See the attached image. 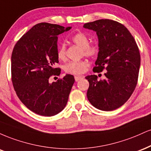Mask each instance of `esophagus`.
Here are the masks:
<instances>
[{"label":"esophagus","instance_id":"esophagus-1","mask_svg":"<svg viewBox=\"0 0 151 151\" xmlns=\"http://www.w3.org/2000/svg\"><path fill=\"white\" fill-rule=\"evenodd\" d=\"M83 76H75V81H78L80 80L83 79Z\"/></svg>","mask_w":151,"mask_h":151}]
</instances>
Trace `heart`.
<instances>
[{"label":"heart","mask_w":151,"mask_h":151,"mask_svg":"<svg viewBox=\"0 0 151 151\" xmlns=\"http://www.w3.org/2000/svg\"><path fill=\"white\" fill-rule=\"evenodd\" d=\"M70 40L74 44L82 48V51H81L82 55H84L87 57L93 58L98 54V46L94 43H89V38L86 34L83 32L76 33L71 37ZM57 56L60 60H62V61L65 60L66 58V47H65V44H61L58 48ZM87 67H88V63L84 60L72 61L68 62L65 65L64 70L67 73L78 75V74L83 73L86 71Z\"/></svg>","instance_id":"obj_1"}]
</instances>
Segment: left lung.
Here are the masks:
<instances>
[{
	"label": "left lung",
	"instance_id": "obj_1",
	"mask_svg": "<svg viewBox=\"0 0 151 151\" xmlns=\"http://www.w3.org/2000/svg\"><path fill=\"white\" fill-rule=\"evenodd\" d=\"M85 28L96 32L99 52L94 73L106 69V78L96 75L86 76L89 82L87 97L92 105L111 111L130 98L138 83L141 56L134 37L124 25L116 21L102 19L88 22Z\"/></svg>",
	"mask_w": 151,
	"mask_h": 151
}]
</instances>
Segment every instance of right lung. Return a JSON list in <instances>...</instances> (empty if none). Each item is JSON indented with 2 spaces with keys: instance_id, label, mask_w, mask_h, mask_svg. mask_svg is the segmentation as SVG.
<instances>
[{
  "instance_id": "add662e5",
  "label": "right lung",
  "mask_w": 151,
  "mask_h": 151,
  "mask_svg": "<svg viewBox=\"0 0 151 151\" xmlns=\"http://www.w3.org/2000/svg\"><path fill=\"white\" fill-rule=\"evenodd\" d=\"M70 28L39 23L17 41L12 50V86L21 102L39 115L57 114L68 102L73 76L67 74L52 83L49 80L61 73V69L55 68L58 63L57 36Z\"/></svg>"
}]
</instances>
